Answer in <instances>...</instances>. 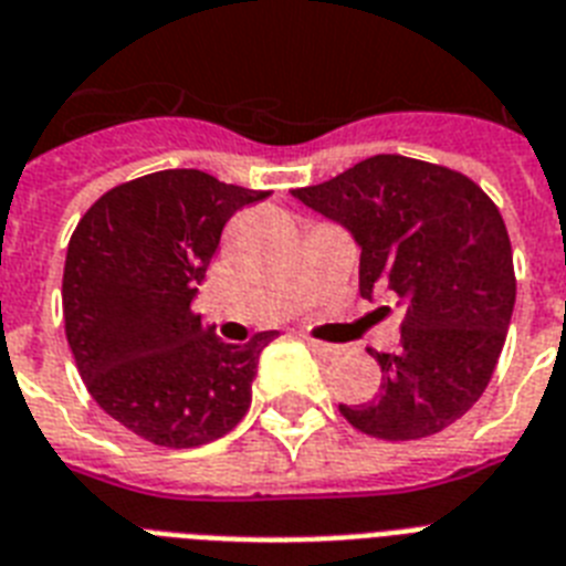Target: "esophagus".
Instances as JSON below:
<instances>
[{
  "instance_id": "esophagus-1",
  "label": "esophagus",
  "mask_w": 566,
  "mask_h": 566,
  "mask_svg": "<svg viewBox=\"0 0 566 566\" xmlns=\"http://www.w3.org/2000/svg\"><path fill=\"white\" fill-rule=\"evenodd\" d=\"M311 346V353H317L319 358H337L340 355V346L335 344H323V340H314V337H305Z\"/></svg>"
}]
</instances>
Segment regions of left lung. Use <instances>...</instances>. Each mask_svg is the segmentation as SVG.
<instances>
[{"instance_id":"left-lung-1","label":"left lung","mask_w":566,"mask_h":566,"mask_svg":"<svg viewBox=\"0 0 566 566\" xmlns=\"http://www.w3.org/2000/svg\"><path fill=\"white\" fill-rule=\"evenodd\" d=\"M293 196L353 231L358 291L402 302V340L376 353L381 387L340 405L381 440H420L464 417L491 381L517 300L514 255L493 199L464 172L405 155H373Z\"/></svg>"}]
</instances>
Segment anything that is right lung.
I'll return each instance as SVG.
<instances>
[{
  "mask_svg": "<svg viewBox=\"0 0 566 566\" xmlns=\"http://www.w3.org/2000/svg\"><path fill=\"white\" fill-rule=\"evenodd\" d=\"M202 170H161L102 193L75 226L64 264V328L87 394L155 447L229 434L252 402L273 332L222 344L190 308L222 226L266 199Z\"/></svg>",
  "mask_w": 566,
  "mask_h": 566,
  "instance_id": "obj_1",
  "label": "right lung"
}]
</instances>
